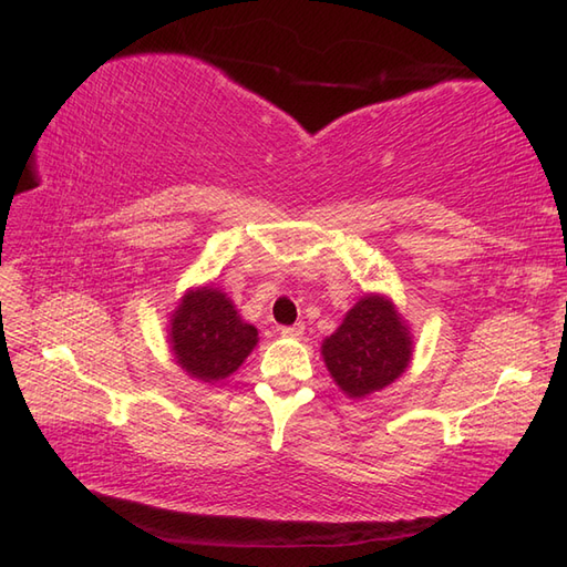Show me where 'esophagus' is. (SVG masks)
I'll list each match as a JSON object with an SVG mask.
<instances>
[{
    "label": "esophagus",
    "mask_w": 567,
    "mask_h": 567,
    "mask_svg": "<svg viewBox=\"0 0 567 567\" xmlns=\"http://www.w3.org/2000/svg\"><path fill=\"white\" fill-rule=\"evenodd\" d=\"M280 332L285 338H301L303 336V326L301 323H295V326H282Z\"/></svg>",
    "instance_id": "34e87169"
}]
</instances>
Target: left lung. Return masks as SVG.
<instances>
[{"label": "left lung", "instance_id": "obj_1", "mask_svg": "<svg viewBox=\"0 0 567 567\" xmlns=\"http://www.w3.org/2000/svg\"><path fill=\"white\" fill-rule=\"evenodd\" d=\"M321 354L342 393L359 400L400 379L412 361V336L393 301L367 295L323 340Z\"/></svg>", "mask_w": 567, "mask_h": 567}]
</instances>
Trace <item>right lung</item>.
<instances>
[{
    "instance_id": "right-lung-1",
    "label": "right lung",
    "mask_w": 567,
    "mask_h": 567,
    "mask_svg": "<svg viewBox=\"0 0 567 567\" xmlns=\"http://www.w3.org/2000/svg\"><path fill=\"white\" fill-rule=\"evenodd\" d=\"M258 342V330L241 321L235 303L215 287L188 289L169 321V347L177 364L203 383L235 373Z\"/></svg>"
}]
</instances>
